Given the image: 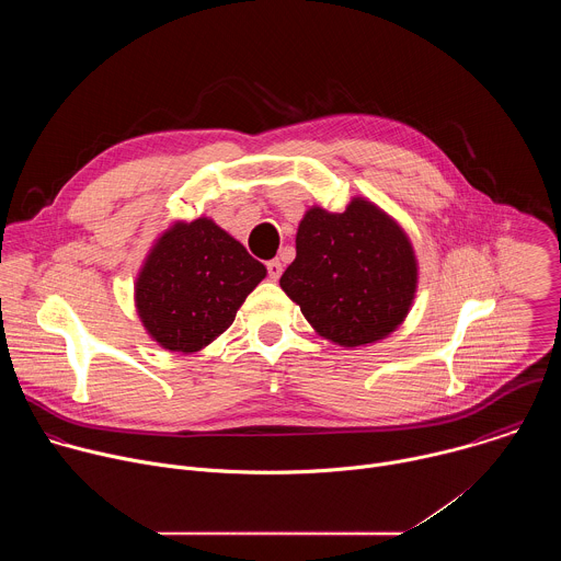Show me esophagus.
<instances>
[{
	"label": "esophagus",
	"instance_id": "1",
	"mask_svg": "<svg viewBox=\"0 0 561 561\" xmlns=\"http://www.w3.org/2000/svg\"><path fill=\"white\" fill-rule=\"evenodd\" d=\"M266 268H268V277H271L273 282H277V279L282 277L284 266H282V262H279V260H271V262L266 264Z\"/></svg>",
	"mask_w": 561,
	"mask_h": 561
}]
</instances>
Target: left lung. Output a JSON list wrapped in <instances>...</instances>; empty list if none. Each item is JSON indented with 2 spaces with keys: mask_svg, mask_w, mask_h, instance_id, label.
Returning <instances> with one entry per match:
<instances>
[{
  "mask_svg": "<svg viewBox=\"0 0 561 561\" xmlns=\"http://www.w3.org/2000/svg\"><path fill=\"white\" fill-rule=\"evenodd\" d=\"M295 249L279 286L319 337L357 348L404 324L420 264L409 232L375 202L357 195L342 213L310 206L297 226Z\"/></svg>",
  "mask_w": 561,
  "mask_h": 561,
  "instance_id": "obj_1",
  "label": "left lung"
}]
</instances>
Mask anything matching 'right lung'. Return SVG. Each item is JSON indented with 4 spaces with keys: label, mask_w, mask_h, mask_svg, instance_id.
Wrapping results in <instances>:
<instances>
[{
    "label": "right lung",
    "mask_w": 561,
    "mask_h": 561,
    "mask_svg": "<svg viewBox=\"0 0 561 561\" xmlns=\"http://www.w3.org/2000/svg\"><path fill=\"white\" fill-rule=\"evenodd\" d=\"M266 273L210 217L175 219L152 239L137 271L135 310L157 346L191 355L234 322Z\"/></svg>",
    "instance_id": "1"
}]
</instances>
